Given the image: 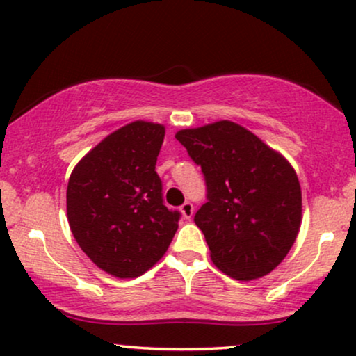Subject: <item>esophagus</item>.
Masks as SVG:
<instances>
[{"label":"esophagus","mask_w":356,"mask_h":356,"mask_svg":"<svg viewBox=\"0 0 356 356\" xmlns=\"http://www.w3.org/2000/svg\"><path fill=\"white\" fill-rule=\"evenodd\" d=\"M181 211H182L184 218L191 220L192 215H193V205L191 204V202H186V204L181 205Z\"/></svg>","instance_id":"34e87169"}]
</instances>
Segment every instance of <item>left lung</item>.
<instances>
[{
  "mask_svg": "<svg viewBox=\"0 0 356 356\" xmlns=\"http://www.w3.org/2000/svg\"><path fill=\"white\" fill-rule=\"evenodd\" d=\"M175 138L204 172L207 202L193 222L215 266L238 281L266 276L289 253L300 228L296 170L233 121L181 129Z\"/></svg>",
  "mask_w": 356,
  "mask_h": 356,
  "instance_id": "8db88e82",
  "label": "left lung"
}]
</instances>
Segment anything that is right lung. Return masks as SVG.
I'll use <instances>...</instances> for the list:
<instances>
[{"label":"right lung","instance_id":"right-lung-1","mask_svg":"<svg viewBox=\"0 0 356 356\" xmlns=\"http://www.w3.org/2000/svg\"><path fill=\"white\" fill-rule=\"evenodd\" d=\"M165 128L149 121L108 134L72 170L67 218L98 268L115 277L145 274L163 258L181 213L163 200L156 161Z\"/></svg>","mask_w":356,"mask_h":356}]
</instances>
